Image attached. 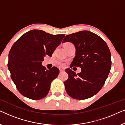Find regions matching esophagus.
I'll list each match as a JSON object with an SVG mask.
<instances>
[{"label": "esophagus", "mask_w": 125, "mask_h": 125, "mask_svg": "<svg viewBox=\"0 0 125 125\" xmlns=\"http://www.w3.org/2000/svg\"><path fill=\"white\" fill-rule=\"evenodd\" d=\"M64 72V70L63 69H60V72L61 73V72Z\"/></svg>", "instance_id": "1"}]
</instances>
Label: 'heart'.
Wrapping results in <instances>:
<instances>
[{"mask_svg": "<svg viewBox=\"0 0 125 125\" xmlns=\"http://www.w3.org/2000/svg\"><path fill=\"white\" fill-rule=\"evenodd\" d=\"M71 44V43H69V42H65V43L64 44V46L66 45H68V44Z\"/></svg>", "mask_w": 125, "mask_h": 125, "instance_id": "obj_1", "label": "heart"}]
</instances>
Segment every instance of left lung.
Instances as JSON below:
<instances>
[{
  "mask_svg": "<svg viewBox=\"0 0 125 125\" xmlns=\"http://www.w3.org/2000/svg\"><path fill=\"white\" fill-rule=\"evenodd\" d=\"M71 42L76 48L71 65L81 68L77 76L65 70L68 78L64 82L68 94L76 100H85L98 93L110 71L112 61L109 47L103 39L93 32L82 31L66 35L62 43Z\"/></svg>",
  "mask_w": 125,
  "mask_h": 125,
  "instance_id": "1",
  "label": "left lung"
}]
</instances>
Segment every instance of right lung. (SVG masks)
I'll return each mask as SVG.
<instances>
[{
  "label": "right lung",
  "mask_w": 125,
  "mask_h": 125,
  "mask_svg": "<svg viewBox=\"0 0 125 125\" xmlns=\"http://www.w3.org/2000/svg\"><path fill=\"white\" fill-rule=\"evenodd\" d=\"M65 35H53L33 30L15 42L8 55V69L19 92L32 100H40L48 94L59 69L53 66L46 70L42 65L45 55L52 56Z\"/></svg>",
  "instance_id": "add662e5"
}]
</instances>
